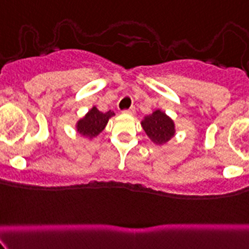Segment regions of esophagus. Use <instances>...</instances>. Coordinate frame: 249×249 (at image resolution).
<instances>
[{
  "mask_svg": "<svg viewBox=\"0 0 249 249\" xmlns=\"http://www.w3.org/2000/svg\"><path fill=\"white\" fill-rule=\"evenodd\" d=\"M123 113H126V114H134V113H135V107H130L129 109H125Z\"/></svg>",
  "mask_w": 249,
  "mask_h": 249,
  "instance_id": "esophagus-1",
  "label": "esophagus"
}]
</instances>
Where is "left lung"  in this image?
<instances>
[{
	"label": "left lung",
	"mask_w": 249,
	"mask_h": 249,
	"mask_svg": "<svg viewBox=\"0 0 249 249\" xmlns=\"http://www.w3.org/2000/svg\"><path fill=\"white\" fill-rule=\"evenodd\" d=\"M143 130L153 143L157 145L166 144L176 135L175 123L169 115L158 109L152 114L145 115L141 122Z\"/></svg>",
	"instance_id": "left-lung-1"
}]
</instances>
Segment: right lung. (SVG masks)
I'll return each mask as SVG.
<instances>
[{
    "mask_svg": "<svg viewBox=\"0 0 249 249\" xmlns=\"http://www.w3.org/2000/svg\"><path fill=\"white\" fill-rule=\"evenodd\" d=\"M114 115V112L108 110L104 113L100 112L96 107H92L82 119H79L76 124L77 132L82 136L88 137V139H94L100 132L104 131L108 123L109 118Z\"/></svg>",
    "mask_w": 249,
    "mask_h": 249,
    "instance_id": "obj_1",
    "label": "right lung"
}]
</instances>
